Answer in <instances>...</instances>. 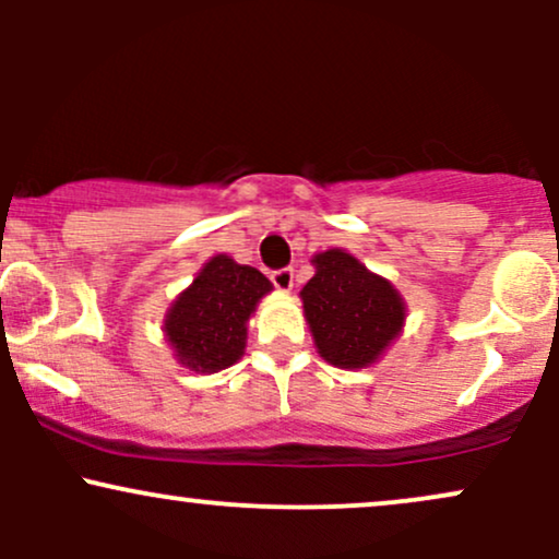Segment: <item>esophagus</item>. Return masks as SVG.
Masks as SVG:
<instances>
[{"instance_id":"obj_1","label":"esophagus","mask_w":559,"mask_h":559,"mask_svg":"<svg viewBox=\"0 0 559 559\" xmlns=\"http://www.w3.org/2000/svg\"><path fill=\"white\" fill-rule=\"evenodd\" d=\"M271 281H273V286L278 288V292H292L294 288V271L292 267H281V271H275L273 275H271Z\"/></svg>"}]
</instances>
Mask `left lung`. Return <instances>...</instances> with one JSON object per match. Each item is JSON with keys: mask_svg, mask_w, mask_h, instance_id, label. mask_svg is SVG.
I'll return each mask as SVG.
<instances>
[{"mask_svg": "<svg viewBox=\"0 0 559 559\" xmlns=\"http://www.w3.org/2000/svg\"><path fill=\"white\" fill-rule=\"evenodd\" d=\"M310 262L316 275L299 299L318 355L333 368H370L402 336L407 320L402 294L346 249H325Z\"/></svg>", "mask_w": 559, "mask_h": 559, "instance_id": "1", "label": "left lung"}]
</instances>
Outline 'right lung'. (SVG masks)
<instances>
[{"label":"right lung","instance_id":"add662e5","mask_svg":"<svg viewBox=\"0 0 559 559\" xmlns=\"http://www.w3.org/2000/svg\"><path fill=\"white\" fill-rule=\"evenodd\" d=\"M271 292L273 284L258 267L239 265L228 254L210 258L165 312L163 333L178 365L210 376L239 362L249 318Z\"/></svg>","mask_w":559,"mask_h":559}]
</instances>
